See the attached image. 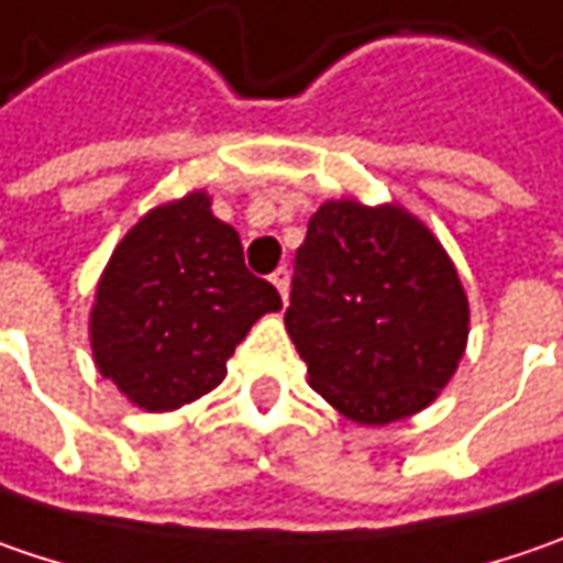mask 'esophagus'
<instances>
[{"instance_id":"1","label":"esophagus","mask_w":563,"mask_h":563,"mask_svg":"<svg viewBox=\"0 0 563 563\" xmlns=\"http://www.w3.org/2000/svg\"><path fill=\"white\" fill-rule=\"evenodd\" d=\"M271 283L277 286L280 299H283V302H286V296H289V271H286V267H277V271L271 274Z\"/></svg>"}]
</instances>
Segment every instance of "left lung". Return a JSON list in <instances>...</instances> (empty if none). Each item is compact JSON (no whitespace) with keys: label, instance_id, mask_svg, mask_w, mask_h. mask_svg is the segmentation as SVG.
I'll use <instances>...</instances> for the list:
<instances>
[{"label":"left lung","instance_id":"1","mask_svg":"<svg viewBox=\"0 0 563 563\" xmlns=\"http://www.w3.org/2000/svg\"><path fill=\"white\" fill-rule=\"evenodd\" d=\"M283 321L308 384L358 426H387L448 387L466 353L470 302L419 217L340 198L308 220Z\"/></svg>","mask_w":563,"mask_h":563}]
</instances>
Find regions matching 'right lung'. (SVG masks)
I'll return each mask as SVG.
<instances>
[{"mask_svg":"<svg viewBox=\"0 0 563 563\" xmlns=\"http://www.w3.org/2000/svg\"><path fill=\"white\" fill-rule=\"evenodd\" d=\"M280 292L245 267L208 191L147 210L115 245L90 308L103 378L147 412L191 404L227 378V362Z\"/></svg>","mask_w":563,"mask_h":563,"instance_id":"obj_1","label":"right lung"}]
</instances>
